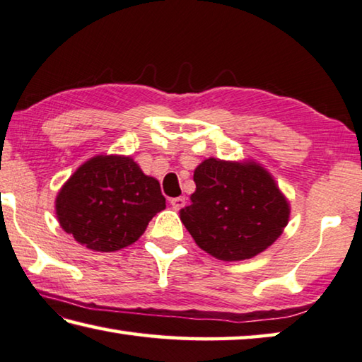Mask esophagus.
<instances>
[{
    "label": "esophagus",
    "instance_id": "34e87169",
    "mask_svg": "<svg viewBox=\"0 0 362 362\" xmlns=\"http://www.w3.org/2000/svg\"><path fill=\"white\" fill-rule=\"evenodd\" d=\"M185 204H187V199L183 198V196H179V198H173V199H170V206H173L175 210L185 207Z\"/></svg>",
    "mask_w": 362,
    "mask_h": 362
}]
</instances>
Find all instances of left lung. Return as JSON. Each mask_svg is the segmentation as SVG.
Returning <instances> with one entry per match:
<instances>
[{"label": "left lung", "mask_w": 362, "mask_h": 362, "mask_svg": "<svg viewBox=\"0 0 362 362\" xmlns=\"http://www.w3.org/2000/svg\"><path fill=\"white\" fill-rule=\"evenodd\" d=\"M196 192L180 220L204 252L221 261L253 258L272 245L290 218V204L255 161L204 160Z\"/></svg>", "instance_id": "1"}]
</instances>
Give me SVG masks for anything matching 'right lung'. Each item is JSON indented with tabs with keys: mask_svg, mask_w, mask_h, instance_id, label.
<instances>
[{
	"mask_svg": "<svg viewBox=\"0 0 362 362\" xmlns=\"http://www.w3.org/2000/svg\"><path fill=\"white\" fill-rule=\"evenodd\" d=\"M57 218L78 244L117 252L141 238L166 209L160 183L129 156L100 155L85 161L58 192Z\"/></svg>",
	"mask_w": 362,
	"mask_h": 362,
	"instance_id": "right-lung-1",
	"label": "right lung"
}]
</instances>
